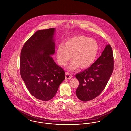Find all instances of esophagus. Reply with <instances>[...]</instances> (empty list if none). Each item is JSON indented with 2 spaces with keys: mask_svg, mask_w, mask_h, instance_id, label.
<instances>
[{
  "mask_svg": "<svg viewBox=\"0 0 131 131\" xmlns=\"http://www.w3.org/2000/svg\"><path fill=\"white\" fill-rule=\"evenodd\" d=\"M73 77V75L69 74V73H66L65 74V78L66 80H70Z\"/></svg>",
  "mask_w": 131,
  "mask_h": 131,
  "instance_id": "esophagus-1",
  "label": "esophagus"
}]
</instances>
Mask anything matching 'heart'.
Here are the masks:
<instances>
[{"label": "heart", "instance_id": "obj_1", "mask_svg": "<svg viewBox=\"0 0 131 131\" xmlns=\"http://www.w3.org/2000/svg\"><path fill=\"white\" fill-rule=\"evenodd\" d=\"M99 50V45L93 39L83 35L70 38L64 43L63 46L58 47L56 57L58 64L65 65L71 58L73 60L67 68L75 70L80 66L81 68H86L95 61Z\"/></svg>", "mask_w": 131, "mask_h": 131}]
</instances>
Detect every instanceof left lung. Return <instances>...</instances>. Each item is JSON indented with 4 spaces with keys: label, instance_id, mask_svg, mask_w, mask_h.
Masks as SVG:
<instances>
[{
    "label": "left lung",
    "instance_id": "obj_1",
    "mask_svg": "<svg viewBox=\"0 0 131 131\" xmlns=\"http://www.w3.org/2000/svg\"><path fill=\"white\" fill-rule=\"evenodd\" d=\"M113 67V52L109 44L90 67L75 75L79 81L75 92L77 97L84 102L98 97L106 87Z\"/></svg>",
    "mask_w": 131,
    "mask_h": 131
}]
</instances>
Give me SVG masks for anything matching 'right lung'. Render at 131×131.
<instances>
[{
  "label": "right lung",
  "mask_w": 131,
  "mask_h": 131,
  "mask_svg": "<svg viewBox=\"0 0 131 131\" xmlns=\"http://www.w3.org/2000/svg\"><path fill=\"white\" fill-rule=\"evenodd\" d=\"M55 28L36 31L24 45L20 53V73L29 92L35 98L49 101L54 97L65 79V71L56 65Z\"/></svg>",
  "instance_id": "obj_1"
}]
</instances>
